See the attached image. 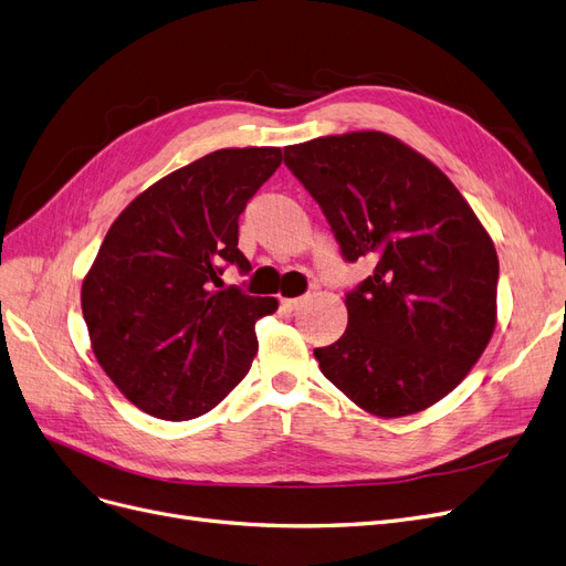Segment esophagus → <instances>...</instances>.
Wrapping results in <instances>:
<instances>
[{
    "label": "esophagus",
    "instance_id": "obj_1",
    "mask_svg": "<svg viewBox=\"0 0 566 566\" xmlns=\"http://www.w3.org/2000/svg\"><path fill=\"white\" fill-rule=\"evenodd\" d=\"M303 303H305V298H284V301H282V307H284L286 312H298V310L303 307Z\"/></svg>",
    "mask_w": 566,
    "mask_h": 566
}]
</instances>
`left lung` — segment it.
I'll use <instances>...</instances> for the list:
<instances>
[{"label": "left lung", "mask_w": 566, "mask_h": 566, "mask_svg": "<svg viewBox=\"0 0 566 566\" xmlns=\"http://www.w3.org/2000/svg\"><path fill=\"white\" fill-rule=\"evenodd\" d=\"M347 261L375 273L347 293L349 324L318 367L381 419L439 402L467 377L497 324L500 261L479 217L441 170L384 132L284 147Z\"/></svg>", "instance_id": "left-lung-1"}]
</instances>
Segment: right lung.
<instances>
[{
  "mask_svg": "<svg viewBox=\"0 0 566 566\" xmlns=\"http://www.w3.org/2000/svg\"><path fill=\"white\" fill-rule=\"evenodd\" d=\"M280 147H224L168 174L119 212L83 280L92 352L122 396L164 421L196 419L250 373L254 324L275 298L224 289L248 275L238 217Z\"/></svg>",
  "mask_w": 566,
  "mask_h": 566,
  "instance_id": "obj_1",
  "label": "right lung"
}]
</instances>
